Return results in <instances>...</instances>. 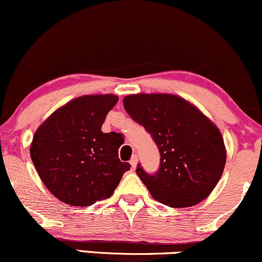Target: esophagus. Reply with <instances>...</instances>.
Segmentation results:
<instances>
[{
	"mask_svg": "<svg viewBox=\"0 0 262 262\" xmlns=\"http://www.w3.org/2000/svg\"><path fill=\"white\" fill-rule=\"evenodd\" d=\"M137 162H138V158H137V156L135 155V156H132V158H131V161H130V164H131V167H132V169H135L137 167Z\"/></svg>",
	"mask_w": 262,
	"mask_h": 262,
	"instance_id": "obj_1",
	"label": "esophagus"
}]
</instances>
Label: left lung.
I'll return each mask as SVG.
<instances>
[{"mask_svg": "<svg viewBox=\"0 0 262 262\" xmlns=\"http://www.w3.org/2000/svg\"><path fill=\"white\" fill-rule=\"evenodd\" d=\"M122 101L161 153L156 174H147L140 164L136 169L152 198L169 207H190L208 198L227 159L220 128L193 104L174 94H130Z\"/></svg>", "mask_w": 262, "mask_h": 262, "instance_id": "obj_1", "label": "left lung"}]
</instances>
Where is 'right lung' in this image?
<instances>
[{
  "mask_svg": "<svg viewBox=\"0 0 262 262\" xmlns=\"http://www.w3.org/2000/svg\"><path fill=\"white\" fill-rule=\"evenodd\" d=\"M118 100L114 94L75 98L35 131L30 144L34 167L49 191L64 204L85 207L109 199L130 169L118 155L124 138L101 131Z\"/></svg>",
  "mask_w": 262,
  "mask_h": 262,
  "instance_id": "right-lung-1",
  "label": "right lung"
}]
</instances>
